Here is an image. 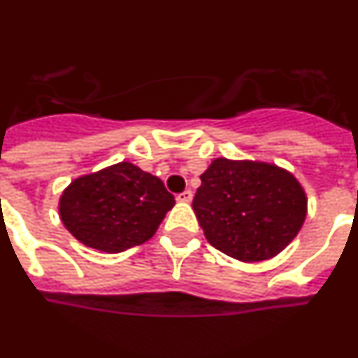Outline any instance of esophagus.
Returning a JSON list of instances; mask_svg holds the SVG:
<instances>
[{
	"mask_svg": "<svg viewBox=\"0 0 358 358\" xmlns=\"http://www.w3.org/2000/svg\"><path fill=\"white\" fill-rule=\"evenodd\" d=\"M176 200H178V202H185V203H189L191 202V200H193V191H184V193H180L178 196H176Z\"/></svg>",
	"mask_w": 358,
	"mask_h": 358,
	"instance_id": "34e87169",
	"label": "esophagus"
}]
</instances>
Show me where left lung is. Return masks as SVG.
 I'll use <instances>...</instances> for the list:
<instances>
[{"instance_id": "left-lung-1", "label": "left lung", "mask_w": 358, "mask_h": 358, "mask_svg": "<svg viewBox=\"0 0 358 358\" xmlns=\"http://www.w3.org/2000/svg\"><path fill=\"white\" fill-rule=\"evenodd\" d=\"M193 209L207 242L240 262L284 251L304 225L308 196L276 164L215 158L200 176Z\"/></svg>"}]
</instances>
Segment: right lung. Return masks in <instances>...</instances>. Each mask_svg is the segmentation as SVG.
<instances>
[{
    "instance_id": "right-lung-1",
    "label": "right lung",
    "mask_w": 358,
    "mask_h": 358,
    "mask_svg": "<svg viewBox=\"0 0 358 358\" xmlns=\"http://www.w3.org/2000/svg\"><path fill=\"white\" fill-rule=\"evenodd\" d=\"M174 196L164 182L131 162L78 176L63 189L59 218L83 245L122 253L152 238Z\"/></svg>"
}]
</instances>
